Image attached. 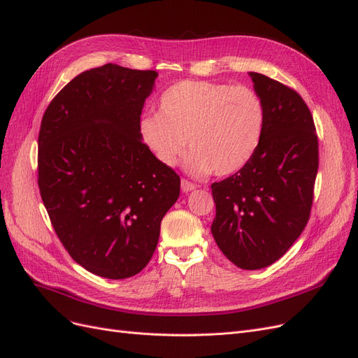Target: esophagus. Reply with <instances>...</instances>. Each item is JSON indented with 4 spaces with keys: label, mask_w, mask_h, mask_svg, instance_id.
<instances>
[{
    "label": "esophagus",
    "mask_w": 358,
    "mask_h": 358,
    "mask_svg": "<svg viewBox=\"0 0 358 358\" xmlns=\"http://www.w3.org/2000/svg\"><path fill=\"white\" fill-rule=\"evenodd\" d=\"M180 188H182L183 192H189V191H192V189H196V185H194L192 182H189V180H187V179H182V180H180Z\"/></svg>",
    "instance_id": "esophagus-1"
}]
</instances>
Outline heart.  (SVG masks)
Wrapping results in <instances>:
<instances>
[{"label": "heart", "instance_id": "1", "mask_svg": "<svg viewBox=\"0 0 358 358\" xmlns=\"http://www.w3.org/2000/svg\"><path fill=\"white\" fill-rule=\"evenodd\" d=\"M158 107V115L140 119L138 133L166 167L175 166L188 145L191 175L229 176L241 171L262 143L266 107L248 86L182 80L162 92Z\"/></svg>", "mask_w": 358, "mask_h": 358}]
</instances>
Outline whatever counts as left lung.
I'll return each instance as SVG.
<instances>
[{
	"instance_id": "8db88e82",
	"label": "left lung",
	"mask_w": 358,
	"mask_h": 358,
	"mask_svg": "<svg viewBox=\"0 0 358 358\" xmlns=\"http://www.w3.org/2000/svg\"><path fill=\"white\" fill-rule=\"evenodd\" d=\"M266 107L262 143L248 164L212 183V234L222 254L245 270L273 264L305 230L318 171V137L294 91L249 73Z\"/></svg>"
}]
</instances>
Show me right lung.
<instances>
[{
    "label": "right lung",
    "instance_id": "obj_1",
    "mask_svg": "<svg viewBox=\"0 0 358 358\" xmlns=\"http://www.w3.org/2000/svg\"><path fill=\"white\" fill-rule=\"evenodd\" d=\"M158 73L116 64L83 71L43 115L38 188L53 229L76 263L107 279L146 267L180 179L138 133Z\"/></svg>",
    "mask_w": 358,
    "mask_h": 358
}]
</instances>
